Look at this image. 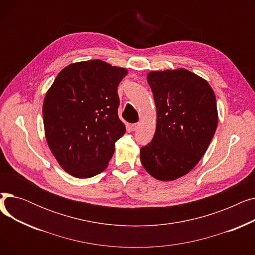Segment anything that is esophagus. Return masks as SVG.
I'll return each mask as SVG.
<instances>
[{"mask_svg": "<svg viewBox=\"0 0 255 255\" xmlns=\"http://www.w3.org/2000/svg\"><path fill=\"white\" fill-rule=\"evenodd\" d=\"M138 128H139V123H134V124H132V125H131V129H132L133 131L137 130Z\"/></svg>", "mask_w": 255, "mask_h": 255, "instance_id": "34e87169", "label": "esophagus"}]
</instances>
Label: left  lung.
<instances>
[{
    "label": "left lung",
    "instance_id": "1",
    "mask_svg": "<svg viewBox=\"0 0 255 255\" xmlns=\"http://www.w3.org/2000/svg\"><path fill=\"white\" fill-rule=\"evenodd\" d=\"M156 105L152 141L140 149V162L159 181L187 175L199 162L218 125L216 96L207 80L179 68L146 74Z\"/></svg>",
    "mask_w": 255,
    "mask_h": 255
}]
</instances>
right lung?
<instances>
[{
    "label": "right lung",
    "instance_id": "add662e5",
    "mask_svg": "<svg viewBox=\"0 0 255 255\" xmlns=\"http://www.w3.org/2000/svg\"><path fill=\"white\" fill-rule=\"evenodd\" d=\"M126 68L101 60L66 66L47 90L43 106L45 138L60 166L88 179L109 166L116 141L126 132L119 119L118 86Z\"/></svg>",
    "mask_w": 255,
    "mask_h": 255
}]
</instances>
